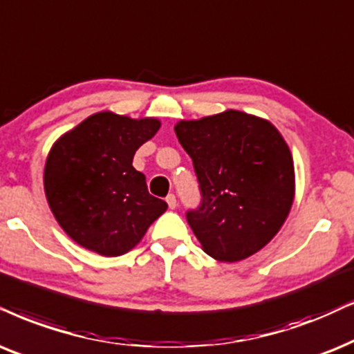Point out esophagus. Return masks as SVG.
<instances>
[{
  "mask_svg": "<svg viewBox=\"0 0 354 354\" xmlns=\"http://www.w3.org/2000/svg\"><path fill=\"white\" fill-rule=\"evenodd\" d=\"M167 203H168V207L169 209H176V198H174V194H169L167 198Z\"/></svg>",
  "mask_w": 354,
  "mask_h": 354,
  "instance_id": "1",
  "label": "esophagus"
}]
</instances>
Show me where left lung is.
<instances>
[{"label": "left lung", "instance_id": "8db88e82", "mask_svg": "<svg viewBox=\"0 0 354 354\" xmlns=\"http://www.w3.org/2000/svg\"><path fill=\"white\" fill-rule=\"evenodd\" d=\"M192 158L203 204L187 212L196 239L223 263L247 259L281 230L296 196L294 160L268 119L227 109L174 125Z\"/></svg>", "mask_w": 354, "mask_h": 354}]
</instances>
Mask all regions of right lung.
<instances>
[{
	"instance_id": "1",
	"label": "right lung",
	"mask_w": 354,
	"mask_h": 354,
	"mask_svg": "<svg viewBox=\"0 0 354 354\" xmlns=\"http://www.w3.org/2000/svg\"><path fill=\"white\" fill-rule=\"evenodd\" d=\"M160 119L101 111L53 142L44 191L53 217L80 247L120 257L140 243L168 204L149 194L132 167L138 147L158 132Z\"/></svg>"
}]
</instances>
